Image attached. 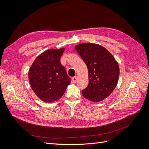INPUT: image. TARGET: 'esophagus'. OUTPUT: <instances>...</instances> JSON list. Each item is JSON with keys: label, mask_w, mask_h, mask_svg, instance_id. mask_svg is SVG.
Returning a JSON list of instances; mask_svg holds the SVG:
<instances>
[{"label": "esophagus", "mask_w": 149, "mask_h": 149, "mask_svg": "<svg viewBox=\"0 0 149 149\" xmlns=\"http://www.w3.org/2000/svg\"><path fill=\"white\" fill-rule=\"evenodd\" d=\"M77 76H74V77H73V78H72V80H73V81L74 83H75L76 82V81H77Z\"/></svg>", "instance_id": "34e87169"}]
</instances>
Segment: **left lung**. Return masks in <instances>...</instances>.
<instances>
[{"instance_id":"1","label":"left lung","mask_w":149,"mask_h":149,"mask_svg":"<svg viewBox=\"0 0 149 149\" xmlns=\"http://www.w3.org/2000/svg\"><path fill=\"white\" fill-rule=\"evenodd\" d=\"M88 69L89 84L83 96L94 102L109 96L118 84L119 66L112 54L100 45L85 43L75 46Z\"/></svg>"}]
</instances>
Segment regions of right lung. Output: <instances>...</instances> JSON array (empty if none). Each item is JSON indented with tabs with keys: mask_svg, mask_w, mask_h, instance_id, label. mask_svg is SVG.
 <instances>
[{
	"mask_svg": "<svg viewBox=\"0 0 149 149\" xmlns=\"http://www.w3.org/2000/svg\"><path fill=\"white\" fill-rule=\"evenodd\" d=\"M65 48L49 49L37 57L29 72L30 86L40 100L53 102L62 97L70 84L60 58Z\"/></svg>",
	"mask_w": 149,
	"mask_h": 149,
	"instance_id": "1",
	"label": "right lung"
}]
</instances>
